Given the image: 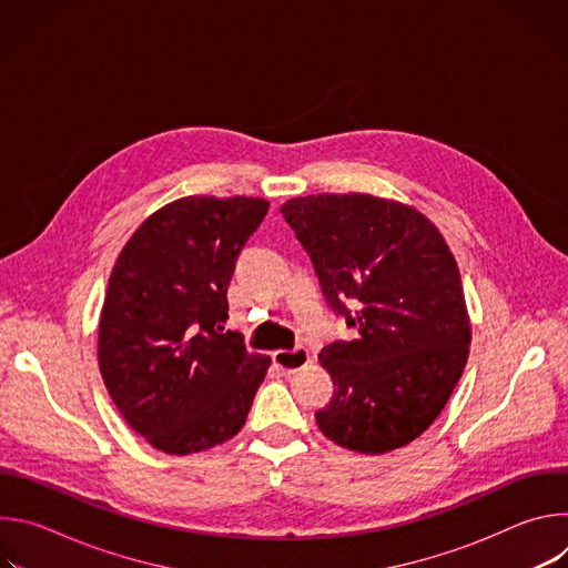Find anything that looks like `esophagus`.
<instances>
[{
    "mask_svg": "<svg viewBox=\"0 0 568 568\" xmlns=\"http://www.w3.org/2000/svg\"><path fill=\"white\" fill-rule=\"evenodd\" d=\"M274 364L285 373H296L310 364V351L301 348V346L296 351H276Z\"/></svg>",
    "mask_w": 568,
    "mask_h": 568,
    "instance_id": "obj_1",
    "label": "esophagus"
}]
</instances>
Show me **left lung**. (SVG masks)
<instances>
[{"label": "left lung", "instance_id": "1", "mask_svg": "<svg viewBox=\"0 0 568 568\" xmlns=\"http://www.w3.org/2000/svg\"><path fill=\"white\" fill-rule=\"evenodd\" d=\"M323 294L359 326L318 362L335 395L314 414L321 434L359 454L409 445L440 416L469 355L471 323L456 258L412 204L368 193H318L281 206ZM353 300L356 316L343 305Z\"/></svg>", "mask_w": 568, "mask_h": 568}]
</instances>
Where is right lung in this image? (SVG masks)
<instances>
[{
  "mask_svg": "<svg viewBox=\"0 0 568 568\" xmlns=\"http://www.w3.org/2000/svg\"><path fill=\"white\" fill-rule=\"evenodd\" d=\"M263 197L189 195L150 213L123 245L99 321V368L125 423L186 456L231 440L272 364L224 333L226 287Z\"/></svg>",
  "mask_w": 568,
  "mask_h": 568,
  "instance_id": "1",
  "label": "right lung"
}]
</instances>
